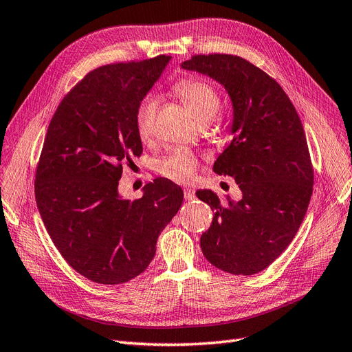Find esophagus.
<instances>
[{
  "instance_id": "obj_1",
  "label": "esophagus",
  "mask_w": 352,
  "mask_h": 352,
  "mask_svg": "<svg viewBox=\"0 0 352 352\" xmlns=\"http://www.w3.org/2000/svg\"><path fill=\"white\" fill-rule=\"evenodd\" d=\"M194 197H196V192H194L192 190H186V191H184V199H186L187 201L194 200Z\"/></svg>"
}]
</instances>
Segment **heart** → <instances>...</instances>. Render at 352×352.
Masks as SVG:
<instances>
[{"label": "heart", "instance_id": "heart-1", "mask_svg": "<svg viewBox=\"0 0 352 352\" xmlns=\"http://www.w3.org/2000/svg\"><path fill=\"white\" fill-rule=\"evenodd\" d=\"M174 93L183 100L190 110L201 123L213 120L222 106L219 89L204 78L187 76L174 84ZM160 101L155 96L148 94L143 97L136 109L135 124L136 132L142 140L152 138L155 130V120L158 114ZM197 156L191 151L178 148L168 153L158 162V171L175 181V183H188L197 171Z\"/></svg>", "mask_w": 352, "mask_h": 352}]
</instances>
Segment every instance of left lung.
<instances>
[{
    "label": "left lung",
    "instance_id": "left-lung-1",
    "mask_svg": "<svg viewBox=\"0 0 352 352\" xmlns=\"http://www.w3.org/2000/svg\"><path fill=\"white\" fill-rule=\"evenodd\" d=\"M183 68L214 78L233 102V140L213 169L235 178L242 200L199 191L214 213L201 251L222 271L256 274L287 248L307 212L315 174L303 124L281 85L250 60L194 55Z\"/></svg>",
    "mask_w": 352,
    "mask_h": 352
}]
</instances>
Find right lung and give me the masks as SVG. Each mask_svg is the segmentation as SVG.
Wrapping results in <instances>:
<instances>
[{
	"label": "right lung",
	"instance_id": "1",
	"mask_svg": "<svg viewBox=\"0 0 352 352\" xmlns=\"http://www.w3.org/2000/svg\"><path fill=\"white\" fill-rule=\"evenodd\" d=\"M171 56L104 65L58 106L36 166L34 194L50 239L76 272L122 284L151 264L184 192L156 178L133 201L119 196L123 165L142 153L135 116Z\"/></svg>",
	"mask_w": 352,
	"mask_h": 352
}]
</instances>
